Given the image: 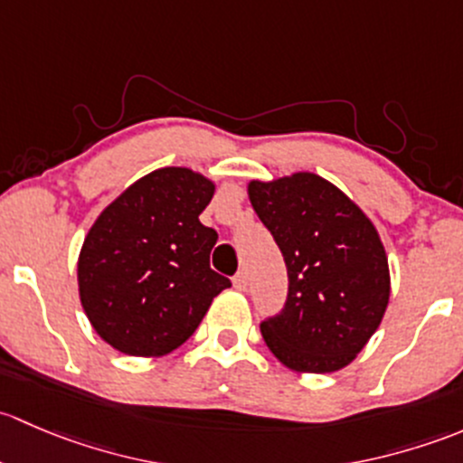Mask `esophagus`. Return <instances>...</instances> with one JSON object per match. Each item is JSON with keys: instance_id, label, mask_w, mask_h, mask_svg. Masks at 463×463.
Masks as SVG:
<instances>
[{"instance_id": "obj_1", "label": "esophagus", "mask_w": 463, "mask_h": 463, "mask_svg": "<svg viewBox=\"0 0 463 463\" xmlns=\"http://www.w3.org/2000/svg\"><path fill=\"white\" fill-rule=\"evenodd\" d=\"M233 288L238 289V292H245L247 289V271L241 269L236 276H233Z\"/></svg>"}]
</instances>
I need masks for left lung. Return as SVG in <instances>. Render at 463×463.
<instances>
[{
  "label": "left lung",
  "instance_id": "obj_1",
  "mask_svg": "<svg viewBox=\"0 0 463 463\" xmlns=\"http://www.w3.org/2000/svg\"><path fill=\"white\" fill-rule=\"evenodd\" d=\"M251 207L288 265V301L260 323L271 354L297 373L352 364L390 301V269L373 221L317 174L251 180Z\"/></svg>",
  "mask_w": 463,
  "mask_h": 463
}]
</instances>
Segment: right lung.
Wrapping results in <instances>:
<instances>
[{
	"label": "right lung",
	"mask_w": 463,
	"mask_h": 463,
	"mask_svg": "<svg viewBox=\"0 0 463 463\" xmlns=\"http://www.w3.org/2000/svg\"><path fill=\"white\" fill-rule=\"evenodd\" d=\"M213 189L184 166L156 169L89 230L78 259L80 301L93 330L118 352L169 354L232 288L209 267L218 233L198 221Z\"/></svg>",
	"instance_id": "add662e5"
}]
</instances>
